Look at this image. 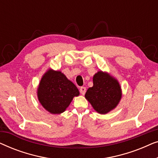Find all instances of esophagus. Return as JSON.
Returning <instances> with one entry per match:
<instances>
[{"instance_id":"1","label":"esophagus","mask_w":158,"mask_h":158,"mask_svg":"<svg viewBox=\"0 0 158 158\" xmlns=\"http://www.w3.org/2000/svg\"><path fill=\"white\" fill-rule=\"evenodd\" d=\"M80 91H81V94L82 95H84L85 94L86 88L85 87H81V88H80Z\"/></svg>"}]
</instances>
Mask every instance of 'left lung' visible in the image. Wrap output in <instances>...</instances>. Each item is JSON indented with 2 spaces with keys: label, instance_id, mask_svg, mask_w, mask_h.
I'll use <instances>...</instances> for the list:
<instances>
[{
  "label": "left lung",
  "instance_id": "8db88e82",
  "mask_svg": "<svg viewBox=\"0 0 158 158\" xmlns=\"http://www.w3.org/2000/svg\"><path fill=\"white\" fill-rule=\"evenodd\" d=\"M94 85L85 97L98 113L106 114L115 109L122 98V89L118 81L109 73L98 71L94 75Z\"/></svg>",
  "mask_w": 158,
  "mask_h": 158
}]
</instances>
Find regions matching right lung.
<instances>
[{"label":"right lung","instance_id":"1","mask_svg":"<svg viewBox=\"0 0 158 158\" xmlns=\"http://www.w3.org/2000/svg\"><path fill=\"white\" fill-rule=\"evenodd\" d=\"M80 93L75 84L60 71L49 69L41 79L37 96L43 107L53 114L65 111L75 96Z\"/></svg>","mask_w":158,"mask_h":158}]
</instances>
